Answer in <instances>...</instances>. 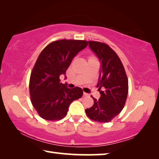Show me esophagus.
<instances>
[{
	"mask_svg": "<svg viewBox=\"0 0 159 159\" xmlns=\"http://www.w3.org/2000/svg\"><path fill=\"white\" fill-rule=\"evenodd\" d=\"M83 95H84V96H88L89 95H88V94L86 93H83Z\"/></svg>",
	"mask_w": 159,
	"mask_h": 159,
	"instance_id": "1",
	"label": "esophagus"
}]
</instances>
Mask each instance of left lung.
<instances>
[{
	"label": "left lung",
	"mask_w": 159,
	"mask_h": 159,
	"mask_svg": "<svg viewBox=\"0 0 159 159\" xmlns=\"http://www.w3.org/2000/svg\"><path fill=\"white\" fill-rule=\"evenodd\" d=\"M91 50L100 63L98 83L100 98H94V104L85 113L90 119L108 123L124 107L128 93V81L124 67L118 56L108 45L88 41Z\"/></svg>",
	"instance_id": "8db88e82"
}]
</instances>
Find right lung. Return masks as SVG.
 <instances>
[{"instance_id": "1", "label": "right lung", "mask_w": 159, "mask_h": 159, "mask_svg": "<svg viewBox=\"0 0 159 159\" xmlns=\"http://www.w3.org/2000/svg\"><path fill=\"white\" fill-rule=\"evenodd\" d=\"M88 45L80 40H60L48 45L40 54L29 80L31 103L38 114L48 120L66 116L70 104L83 95L79 87L72 89L60 83V75L66 71L74 57Z\"/></svg>"}]
</instances>
